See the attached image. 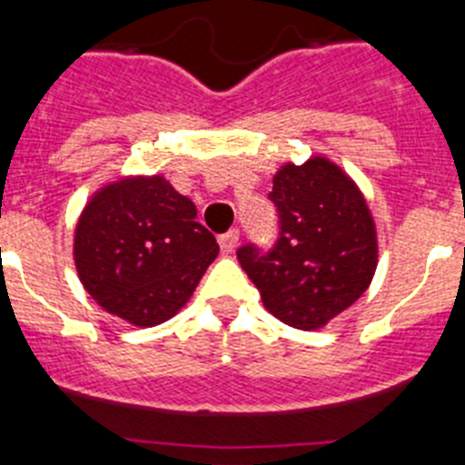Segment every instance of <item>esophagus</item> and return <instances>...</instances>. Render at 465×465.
Instances as JSON below:
<instances>
[{"label": "esophagus", "instance_id": "esophagus-1", "mask_svg": "<svg viewBox=\"0 0 465 465\" xmlns=\"http://www.w3.org/2000/svg\"><path fill=\"white\" fill-rule=\"evenodd\" d=\"M237 242H240V232H237V230H228V232H225V235H221V237H219L221 252H223V253L235 252Z\"/></svg>", "mask_w": 465, "mask_h": 465}]
</instances>
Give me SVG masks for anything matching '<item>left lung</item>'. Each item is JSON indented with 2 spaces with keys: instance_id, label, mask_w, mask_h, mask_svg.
<instances>
[{
  "instance_id": "8db88e82",
  "label": "left lung",
  "mask_w": 465,
  "mask_h": 465,
  "mask_svg": "<svg viewBox=\"0 0 465 465\" xmlns=\"http://www.w3.org/2000/svg\"><path fill=\"white\" fill-rule=\"evenodd\" d=\"M279 240L261 253L246 244L240 265L262 305L286 326L319 331L368 291L377 270V228L356 182L323 155L286 163L272 179Z\"/></svg>"
}]
</instances>
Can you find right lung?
I'll list each match as a JSON object with an SVG mask.
<instances>
[{
	"mask_svg": "<svg viewBox=\"0 0 465 465\" xmlns=\"http://www.w3.org/2000/svg\"><path fill=\"white\" fill-rule=\"evenodd\" d=\"M165 176H121L88 200L74 230L84 289L109 314L146 328L182 310L219 256L216 237Z\"/></svg>",
	"mask_w": 465,
	"mask_h": 465,
	"instance_id": "add662e5",
	"label": "right lung"
}]
</instances>
